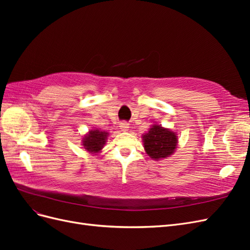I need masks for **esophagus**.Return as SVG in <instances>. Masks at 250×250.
Here are the masks:
<instances>
[{
  "mask_svg": "<svg viewBox=\"0 0 250 250\" xmlns=\"http://www.w3.org/2000/svg\"><path fill=\"white\" fill-rule=\"evenodd\" d=\"M128 128H129V124H128V123H126V122L120 123V129L122 131H127Z\"/></svg>",
  "mask_w": 250,
  "mask_h": 250,
  "instance_id": "1",
  "label": "esophagus"
}]
</instances>
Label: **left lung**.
<instances>
[{
	"mask_svg": "<svg viewBox=\"0 0 250 250\" xmlns=\"http://www.w3.org/2000/svg\"><path fill=\"white\" fill-rule=\"evenodd\" d=\"M177 134L168 128L154 124L149 131L143 134V143L146 153L155 161L167 158L177 148Z\"/></svg>",
	"mask_w": 250,
	"mask_h": 250,
	"instance_id": "obj_1",
	"label": "left lung"
}]
</instances>
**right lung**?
Masks as SVG:
<instances>
[{"label": "right lung", "instance_id": "1", "mask_svg": "<svg viewBox=\"0 0 250 250\" xmlns=\"http://www.w3.org/2000/svg\"><path fill=\"white\" fill-rule=\"evenodd\" d=\"M108 132L99 129H92L82 139V146L89 153H99L107 141Z\"/></svg>", "mask_w": 250, "mask_h": 250}]
</instances>
